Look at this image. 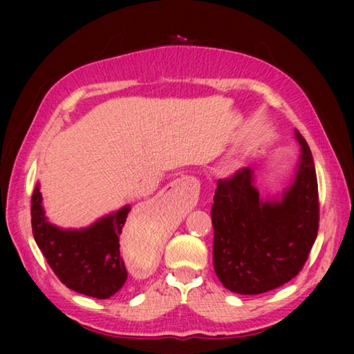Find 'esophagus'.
Returning a JSON list of instances; mask_svg holds the SVG:
<instances>
[{
    "label": "esophagus",
    "mask_w": 354,
    "mask_h": 354,
    "mask_svg": "<svg viewBox=\"0 0 354 354\" xmlns=\"http://www.w3.org/2000/svg\"><path fill=\"white\" fill-rule=\"evenodd\" d=\"M179 181H181V179H176V181L175 183H171V187H175V185L179 183Z\"/></svg>",
    "instance_id": "34e87169"
}]
</instances>
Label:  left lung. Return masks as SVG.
<instances>
[{
    "mask_svg": "<svg viewBox=\"0 0 354 354\" xmlns=\"http://www.w3.org/2000/svg\"><path fill=\"white\" fill-rule=\"evenodd\" d=\"M299 145L293 176L283 192L262 196L254 171L218 181L211 209L214 268L227 290L257 295L289 283L306 262L319 231V189L313 153Z\"/></svg>",
    "mask_w": 354,
    "mask_h": 354,
    "instance_id": "left-lung-1",
    "label": "left lung"
}]
</instances>
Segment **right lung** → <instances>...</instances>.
<instances>
[{"label": "right lung", "instance_id": "obj_1", "mask_svg": "<svg viewBox=\"0 0 354 354\" xmlns=\"http://www.w3.org/2000/svg\"><path fill=\"white\" fill-rule=\"evenodd\" d=\"M131 211L124 205L86 227H61L48 220L37 183L31 198V223L35 243L57 278L77 293L107 299L128 279L120 256V234Z\"/></svg>", "mask_w": 354, "mask_h": 354}]
</instances>
